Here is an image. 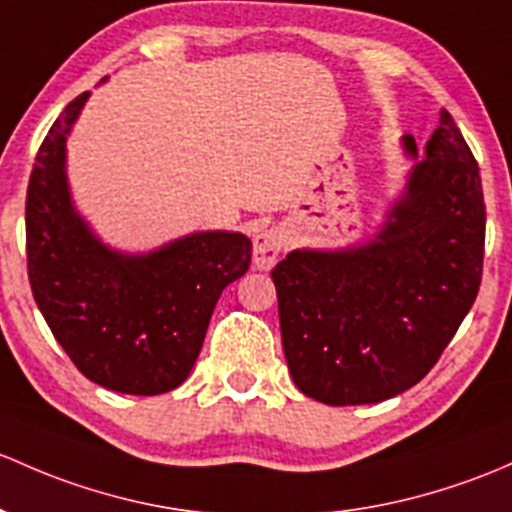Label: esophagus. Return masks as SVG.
Returning <instances> with one entry per match:
<instances>
[{
  "label": "esophagus",
  "mask_w": 512,
  "mask_h": 512,
  "mask_svg": "<svg viewBox=\"0 0 512 512\" xmlns=\"http://www.w3.org/2000/svg\"><path fill=\"white\" fill-rule=\"evenodd\" d=\"M284 245H287V230L279 228V225H272V228L257 233L255 242H252V262H255L257 270H272Z\"/></svg>",
  "instance_id": "esophagus-1"
}]
</instances>
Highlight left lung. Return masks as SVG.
Wrapping results in <instances>:
<instances>
[{
    "instance_id": "left-lung-1",
    "label": "left lung",
    "mask_w": 512,
    "mask_h": 512,
    "mask_svg": "<svg viewBox=\"0 0 512 512\" xmlns=\"http://www.w3.org/2000/svg\"><path fill=\"white\" fill-rule=\"evenodd\" d=\"M407 157L417 144L402 139ZM486 206L454 117L414 161L368 242L292 250L272 270L294 385L324 405H373L417 385L476 301Z\"/></svg>"
}]
</instances>
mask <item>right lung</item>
<instances>
[{"instance_id":"obj_1","label":"right lung","mask_w":512,"mask_h":512,"mask_svg":"<svg viewBox=\"0 0 512 512\" xmlns=\"http://www.w3.org/2000/svg\"><path fill=\"white\" fill-rule=\"evenodd\" d=\"M88 98L68 102L31 171V292L85 378L125 395H161L191 373L220 294L250 267L252 242L242 233L201 230L142 255L105 245L75 211L66 171L68 134Z\"/></svg>"}]
</instances>
